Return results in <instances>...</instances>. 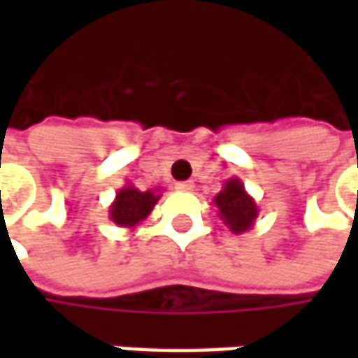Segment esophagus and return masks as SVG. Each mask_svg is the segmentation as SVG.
Wrapping results in <instances>:
<instances>
[{"instance_id":"1","label":"esophagus","mask_w":358,"mask_h":358,"mask_svg":"<svg viewBox=\"0 0 358 358\" xmlns=\"http://www.w3.org/2000/svg\"><path fill=\"white\" fill-rule=\"evenodd\" d=\"M175 189L191 193V191H195V183H193V181H181V183H177V185H175Z\"/></svg>"}]
</instances>
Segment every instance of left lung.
<instances>
[{"label": "left lung", "mask_w": 358, "mask_h": 358, "mask_svg": "<svg viewBox=\"0 0 358 358\" xmlns=\"http://www.w3.org/2000/svg\"><path fill=\"white\" fill-rule=\"evenodd\" d=\"M213 203L221 221L235 235L249 231L259 217V207L253 197L245 191V185L239 177L227 179L223 183V189L215 195Z\"/></svg>", "instance_id": "left-lung-1"}]
</instances>
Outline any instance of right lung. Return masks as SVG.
I'll return each mask as SVG.
<instances>
[{
  "label": "right lung",
  "instance_id": "1",
  "mask_svg": "<svg viewBox=\"0 0 358 358\" xmlns=\"http://www.w3.org/2000/svg\"><path fill=\"white\" fill-rule=\"evenodd\" d=\"M161 199L159 189H149V191H139L131 183L123 185L115 193V199L109 205V219L117 227L133 229L137 227L141 221H145L153 207Z\"/></svg>",
  "mask_w": 358,
  "mask_h": 358
}]
</instances>
